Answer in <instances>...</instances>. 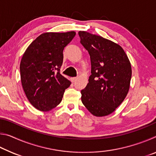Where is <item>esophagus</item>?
I'll return each mask as SVG.
<instances>
[{"label":"esophagus","mask_w":156,"mask_h":156,"mask_svg":"<svg viewBox=\"0 0 156 156\" xmlns=\"http://www.w3.org/2000/svg\"><path fill=\"white\" fill-rule=\"evenodd\" d=\"M78 79V78L77 77H74V78H72V80L73 81V82H75L76 80H77Z\"/></svg>","instance_id":"34e87169"}]
</instances>
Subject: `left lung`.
Masks as SVG:
<instances>
[{"label": "left lung", "instance_id": "left-lung-1", "mask_svg": "<svg viewBox=\"0 0 156 156\" xmlns=\"http://www.w3.org/2000/svg\"><path fill=\"white\" fill-rule=\"evenodd\" d=\"M80 43L91 59V75L81 91V100L91 114L98 117L113 113L128 94L131 66L124 49L102 36L80 31Z\"/></svg>", "mask_w": 156, "mask_h": 156}]
</instances>
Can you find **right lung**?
Wrapping results in <instances>:
<instances>
[{
  "mask_svg": "<svg viewBox=\"0 0 156 156\" xmlns=\"http://www.w3.org/2000/svg\"><path fill=\"white\" fill-rule=\"evenodd\" d=\"M75 31L47 32L31 43L20 65L21 83L30 103L38 110L48 112L61 102L71 82L60 73L63 49L72 41Z\"/></svg>",
  "mask_w": 156,
  "mask_h": 156,
  "instance_id": "add662e5",
  "label": "right lung"
}]
</instances>
